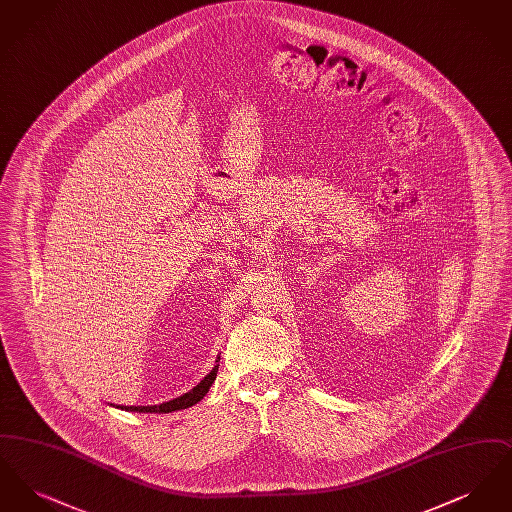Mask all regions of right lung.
Segmentation results:
<instances>
[{
  "label": "right lung",
  "mask_w": 512,
  "mask_h": 512,
  "mask_svg": "<svg viewBox=\"0 0 512 512\" xmlns=\"http://www.w3.org/2000/svg\"><path fill=\"white\" fill-rule=\"evenodd\" d=\"M219 361L220 357H217L215 363H219ZM217 372H219V365L213 366V370L195 386L194 390H190L188 393L180 395V397H174L171 401H165L161 405H147V407H124V405H121L117 409L130 411V413H172V411L188 409V407H192L195 403H199L207 395V391L211 390V386H213V382L217 378Z\"/></svg>",
  "instance_id": "right-lung-1"
}]
</instances>
